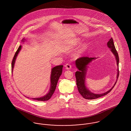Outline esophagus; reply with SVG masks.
I'll list each match as a JSON object with an SVG mask.
<instances>
[{"instance_id":"esophagus-1","label":"esophagus","mask_w":131,"mask_h":131,"mask_svg":"<svg viewBox=\"0 0 131 131\" xmlns=\"http://www.w3.org/2000/svg\"><path fill=\"white\" fill-rule=\"evenodd\" d=\"M65 68L66 69H71V67H72V66H71V65L70 64H68V63H67V64H66L65 65Z\"/></svg>"}]
</instances>
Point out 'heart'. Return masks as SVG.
Here are the masks:
<instances>
[{"mask_svg": "<svg viewBox=\"0 0 131 131\" xmlns=\"http://www.w3.org/2000/svg\"><path fill=\"white\" fill-rule=\"evenodd\" d=\"M81 43V40L80 39H75L72 43L71 44V47L72 48H75V47H77L79 44H80ZM87 44H83L82 46H81V48L80 50H79V53H81V52H82L83 50L86 49L87 48Z\"/></svg>", "mask_w": 131, "mask_h": 131, "instance_id": "obj_1", "label": "heart"}]
</instances>
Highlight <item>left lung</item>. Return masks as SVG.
Here are the masks:
<instances>
[{
	"label": "left lung",
	"mask_w": 131,
	"mask_h": 131,
	"mask_svg": "<svg viewBox=\"0 0 131 131\" xmlns=\"http://www.w3.org/2000/svg\"><path fill=\"white\" fill-rule=\"evenodd\" d=\"M107 46L109 48L111 49V51L112 53L114 54L116 58V60L117 61V65L118 66V72H117V79L118 78L119 74V56L117 50H116L112 38H111L109 41L107 43ZM96 59L95 57H89L88 56H83L75 60V65L77 68L79 70V71H77L75 73V76L76 78V82H77V85L79 90V93L81 94V96L85 99L88 100H92L101 97L102 96L106 95V94L108 93L111 91V90L113 89V88L116 84V82L115 83L113 86L108 90V91L106 92V93L100 94H96L90 92L85 86V77L86 71V67L88 64L92 60Z\"/></svg>",
	"instance_id": "8db88e82"
}]
</instances>
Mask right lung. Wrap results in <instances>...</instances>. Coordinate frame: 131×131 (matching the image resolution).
<instances>
[{"label": "right lung", "instance_id": "add662e5", "mask_svg": "<svg viewBox=\"0 0 131 131\" xmlns=\"http://www.w3.org/2000/svg\"><path fill=\"white\" fill-rule=\"evenodd\" d=\"M21 46H19L18 49L16 51L14 56L13 58L12 61V72L13 71V69L14 66L16 57L19 53V51H20V50H21ZM63 67V65H59V66H57L56 67H54L52 69L51 77H50L51 86H50V91L49 92V93L46 95L44 96V97H42L41 98H32V99L38 100V101H48L50 99L56 90L57 82L59 80L60 76L62 74Z\"/></svg>", "mask_w": 131, "mask_h": 131}]
</instances>
